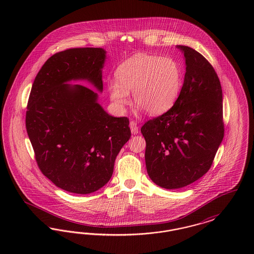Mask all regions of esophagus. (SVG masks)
I'll return each mask as SVG.
<instances>
[{
    "label": "esophagus",
    "instance_id": "34e87169",
    "mask_svg": "<svg viewBox=\"0 0 254 254\" xmlns=\"http://www.w3.org/2000/svg\"><path fill=\"white\" fill-rule=\"evenodd\" d=\"M129 127H130V130H131L132 134H137L138 133V126H137L136 122H130L129 123Z\"/></svg>",
    "mask_w": 254,
    "mask_h": 254
}]
</instances>
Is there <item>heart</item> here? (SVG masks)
<instances>
[{
  "label": "heart",
  "instance_id": "b5f03b06",
  "mask_svg": "<svg viewBox=\"0 0 254 254\" xmlns=\"http://www.w3.org/2000/svg\"><path fill=\"white\" fill-rule=\"evenodd\" d=\"M109 85L110 100L123 111L133 100L151 115L165 113L180 94L183 76L178 63L171 58L140 53L123 62Z\"/></svg>",
  "mask_w": 254,
  "mask_h": 254
}]
</instances>
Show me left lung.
Segmentation results:
<instances>
[{
  "label": "left lung",
  "mask_w": 254,
  "mask_h": 254,
  "mask_svg": "<svg viewBox=\"0 0 254 254\" xmlns=\"http://www.w3.org/2000/svg\"><path fill=\"white\" fill-rule=\"evenodd\" d=\"M184 52L186 74L178 99L164 114L145 122V166L167 190L197 181L210 169L224 138L223 93L213 66L191 48Z\"/></svg>",
  "instance_id": "1"
}]
</instances>
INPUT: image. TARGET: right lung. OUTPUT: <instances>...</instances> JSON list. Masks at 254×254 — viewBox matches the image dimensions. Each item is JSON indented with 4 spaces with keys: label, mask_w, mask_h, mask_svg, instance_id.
Here are the masks:
<instances>
[{
    "label": "right lung",
    "mask_w": 254,
    "mask_h": 254,
    "mask_svg": "<svg viewBox=\"0 0 254 254\" xmlns=\"http://www.w3.org/2000/svg\"><path fill=\"white\" fill-rule=\"evenodd\" d=\"M106 51L99 48L65 49L44 64L31 87L25 127L42 173L71 193L88 194L112 176L114 162L130 138L127 117L109 115L87 80L103 90Z\"/></svg>",
    "instance_id": "1"
}]
</instances>
